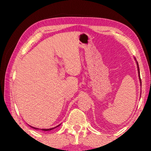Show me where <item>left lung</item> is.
Here are the masks:
<instances>
[{
  "label": "left lung",
  "mask_w": 151,
  "mask_h": 151,
  "mask_svg": "<svg viewBox=\"0 0 151 151\" xmlns=\"http://www.w3.org/2000/svg\"><path fill=\"white\" fill-rule=\"evenodd\" d=\"M135 60H136V58H135ZM136 62H137V68H138V74H139V80L140 82V84H141V79H140V70H139V64H138L137 61L136 60Z\"/></svg>",
  "instance_id": "8db88e82"
}]
</instances>
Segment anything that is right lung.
Here are the masks:
<instances>
[{
    "instance_id": "1",
    "label": "right lung",
    "mask_w": 151,
    "mask_h": 151,
    "mask_svg": "<svg viewBox=\"0 0 151 151\" xmlns=\"http://www.w3.org/2000/svg\"><path fill=\"white\" fill-rule=\"evenodd\" d=\"M60 124H59V125H58V126H57V127H53V128H51V129H38V128H35V127H31L32 128H33V129H40V130H42V131H51V130H52V129H55V128H57V127H59Z\"/></svg>"
}]
</instances>
